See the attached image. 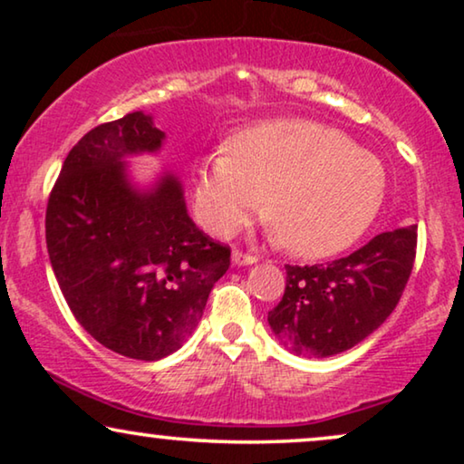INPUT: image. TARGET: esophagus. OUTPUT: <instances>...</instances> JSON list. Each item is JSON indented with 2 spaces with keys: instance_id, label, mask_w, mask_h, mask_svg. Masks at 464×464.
<instances>
[{
  "instance_id": "34e87169",
  "label": "esophagus",
  "mask_w": 464,
  "mask_h": 464,
  "mask_svg": "<svg viewBox=\"0 0 464 464\" xmlns=\"http://www.w3.org/2000/svg\"><path fill=\"white\" fill-rule=\"evenodd\" d=\"M257 257L251 256V253H243V251H232V264L234 266H251L256 264Z\"/></svg>"
}]
</instances>
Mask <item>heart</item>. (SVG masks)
<instances>
[{"label": "heart", "instance_id": "b5f03b06", "mask_svg": "<svg viewBox=\"0 0 464 464\" xmlns=\"http://www.w3.org/2000/svg\"><path fill=\"white\" fill-rule=\"evenodd\" d=\"M278 245L302 257L351 246L382 207V162L344 132L304 118L253 124L202 158L194 177L200 219L227 234L259 211Z\"/></svg>", "mask_w": 464, "mask_h": 464}]
</instances>
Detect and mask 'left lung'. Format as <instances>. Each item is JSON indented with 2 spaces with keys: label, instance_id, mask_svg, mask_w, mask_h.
Wrapping results in <instances>:
<instances>
[{
  "label": "left lung",
  "instance_id": "obj_1",
  "mask_svg": "<svg viewBox=\"0 0 464 464\" xmlns=\"http://www.w3.org/2000/svg\"><path fill=\"white\" fill-rule=\"evenodd\" d=\"M416 226L373 237L351 256L285 266L283 300L268 313L272 334L291 353L334 357L376 332L401 300L416 259Z\"/></svg>",
  "mask_w": 464,
  "mask_h": 464
}]
</instances>
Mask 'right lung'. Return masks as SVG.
Returning a JSON list of instances; mask_svg holds the SVG:
<instances>
[{"label": "right lung", "mask_w": 464, "mask_h": 464, "mask_svg": "<svg viewBox=\"0 0 464 464\" xmlns=\"http://www.w3.org/2000/svg\"><path fill=\"white\" fill-rule=\"evenodd\" d=\"M162 141L143 111L99 124L67 154L46 208L50 264L73 316L99 344L139 361L192 335L230 268V246L196 227L173 173L150 189L130 183L126 158Z\"/></svg>", "instance_id": "right-lung-1"}]
</instances>
